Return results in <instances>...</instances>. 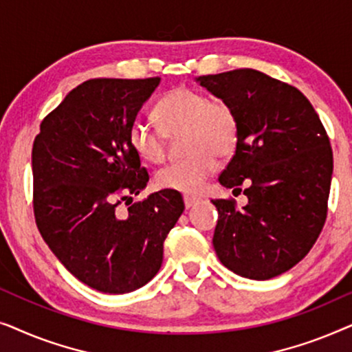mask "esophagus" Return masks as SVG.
Segmentation results:
<instances>
[{"instance_id":"34e87169","label":"esophagus","mask_w":352,"mask_h":352,"mask_svg":"<svg viewBox=\"0 0 352 352\" xmlns=\"http://www.w3.org/2000/svg\"><path fill=\"white\" fill-rule=\"evenodd\" d=\"M197 204V199H194V197H184V206L187 210L192 208Z\"/></svg>"}]
</instances>
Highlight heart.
Returning a JSON list of instances; mask_svg holds the SVG:
<instances>
[{
  "instance_id": "b5f03b06",
  "label": "heart",
  "mask_w": 352,
  "mask_h": 352,
  "mask_svg": "<svg viewBox=\"0 0 352 352\" xmlns=\"http://www.w3.org/2000/svg\"><path fill=\"white\" fill-rule=\"evenodd\" d=\"M158 126L134 118L128 129L129 146L144 162L162 163L168 138H182L184 160L170 163L155 175L160 189L181 194H199L205 179L216 168V158L234 155L239 144V117L228 100L210 98L201 91L175 88L153 109Z\"/></svg>"
}]
</instances>
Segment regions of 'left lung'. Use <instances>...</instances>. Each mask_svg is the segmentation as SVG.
<instances>
[{"mask_svg": "<svg viewBox=\"0 0 352 352\" xmlns=\"http://www.w3.org/2000/svg\"><path fill=\"white\" fill-rule=\"evenodd\" d=\"M239 117V144L219 182L248 204L213 200V245L219 261L239 276L267 280L309 253L322 232L333 153L319 115L295 86L253 69L197 78Z\"/></svg>", "mask_w": 352, "mask_h": 352, "instance_id": "1", "label": "left lung"}]
</instances>
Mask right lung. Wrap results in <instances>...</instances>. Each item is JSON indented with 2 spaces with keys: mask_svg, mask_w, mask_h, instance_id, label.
Returning a JSON list of instances; mask_svg holds the SVG:
<instances>
[{
  "mask_svg": "<svg viewBox=\"0 0 352 352\" xmlns=\"http://www.w3.org/2000/svg\"><path fill=\"white\" fill-rule=\"evenodd\" d=\"M158 83V76L85 81L46 115L33 141L38 230L67 271L102 293L146 285L184 211L175 190H158L118 211L148 181L128 129Z\"/></svg>",
  "mask_w": 352,
  "mask_h": 352,
  "instance_id": "obj_1",
  "label": "right lung"
}]
</instances>
